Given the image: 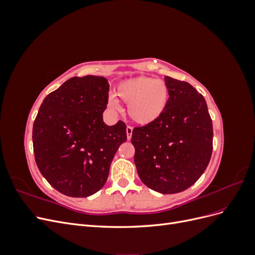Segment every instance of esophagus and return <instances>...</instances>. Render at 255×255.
<instances>
[{"instance_id": "1", "label": "esophagus", "mask_w": 255, "mask_h": 255, "mask_svg": "<svg viewBox=\"0 0 255 255\" xmlns=\"http://www.w3.org/2000/svg\"><path fill=\"white\" fill-rule=\"evenodd\" d=\"M132 133H133V128L128 126L127 127V137H128V140L130 139V138H132Z\"/></svg>"}]
</instances>
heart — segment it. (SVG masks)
<instances>
[{"instance_id": "heart-1", "label": "heart", "mask_w": 255, "mask_h": 255, "mask_svg": "<svg viewBox=\"0 0 255 255\" xmlns=\"http://www.w3.org/2000/svg\"><path fill=\"white\" fill-rule=\"evenodd\" d=\"M116 95L128 104L130 119L140 126H148L165 113L170 91L164 81L150 76H137L121 82L116 88ZM109 106L113 111L120 110L118 100L114 95L109 99Z\"/></svg>"}]
</instances>
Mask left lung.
<instances>
[{
	"label": "left lung",
	"mask_w": 255,
	"mask_h": 255,
	"mask_svg": "<svg viewBox=\"0 0 255 255\" xmlns=\"http://www.w3.org/2000/svg\"><path fill=\"white\" fill-rule=\"evenodd\" d=\"M170 99L151 125L134 128V161L141 182L160 194L194 185L210 163L213 123L205 99L187 82L166 76Z\"/></svg>",
	"instance_id": "left-lung-1"
}]
</instances>
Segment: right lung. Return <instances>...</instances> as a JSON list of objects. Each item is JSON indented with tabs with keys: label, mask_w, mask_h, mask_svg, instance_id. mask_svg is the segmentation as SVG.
<instances>
[{
	"label": "right lung",
	"mask_w": 255,
	"mask_h": 255,
	"mask_svg": "<svg viewBox=\"0 0 255 255\" xmlns=\"http://www.w3.org/2000/svg\"><path fill=\"white\" fill-rule=\"evenodd\" d=\"M109 90L103 76H74L45 97L37 114V167L66 196L86 198L101 189L116 152L127 140L125 122L109 127L103 121Z\"/></svg>",
	"instance_id": "obj_1"
}]
</instances>
